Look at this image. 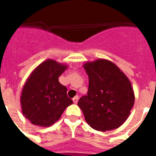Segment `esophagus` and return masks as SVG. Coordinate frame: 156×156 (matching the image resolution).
Listing matches in <instances>:
<instances>
[{
	"label": "esophagus",
	"mask_w": 156,
	"mask_h": 156,
	"mask_svg": "<svg viewBox=\"0 0 156 156\" xmlns=\"http://www.w3.org/2000/svg\"><path fill=\"white\" fill-rule=\"evenodd\" d=\"M78 99H79V98H78V95H76V96H74V97L73 98V103H74V104H77V103H78Z\"/></svg>",
	"instance_id": "obj_1"
}]
</instances>
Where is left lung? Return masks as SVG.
I'll return each mask as SVG.
<instances>
[{
    "instance_id": "8db88e82",
    "label": "left lung",
    "mask_w": 156,
    "mask_h": 156,
    "mask_svg": "<svg viewBox=\"0 0 156 156\" xmlns=\"http://www.w3.org/2000/svg\"><path fill=\"white\" fill-rule=\"evenodd\" d=\"M84 69L89 78L87 95L78 101L87 122L105 132L120 127L130 114L134 94L128 78L106 60L87 62Z\"/></svg>"
}]
</instances>
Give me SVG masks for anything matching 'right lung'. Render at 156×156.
<instances>
[{
	"label": "right lung",
	"instance_id": "right-lung-1",
	"mask_svg": "<svg viewBox=\"0 0 156 156\" xmlns=\"http://www.w3.org/2000/svg\"><path fill=\"white\" fill-rule=\"evenodd\" d=\"M66 69V66L48 60L33 71L25 83L21 95L23 114L35 126H51L73 104L67 88L58 81Z\"/></svg>",
	"mask_w": 156,
	"mask_h": 156
}]
</instances>
